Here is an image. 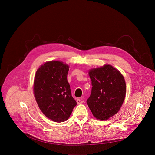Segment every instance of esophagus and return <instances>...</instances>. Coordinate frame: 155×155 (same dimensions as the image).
<instances>
[{
  "label": "esophagus",
  "mask_w": 155,
  "mask_h": 155,
  "mask_svg": "<svg viewBox=\"0 0 155 155\" xmlns=\"http://www.w3.org/2000/svg\"><path fill=\"white\" fill-rule=\"evenodd\" d=\"M77 102L78 104H82V103H83L84 102V101L83 100L82 98H80V99H78L77 100Z\"/></svg>",
  "instance_id": "esophagus-1"
}]
</instances>
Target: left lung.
<instances>
[{"label":"left lung","instance_id":"left-lung-1","mask_svg":"<svg viewBox=\"0 0 155 155\" xmlns=\"http://www.w3.org/2000/svg\"><path fill=\"white\" fill-rule=\"evenodd\" d=\"M91 96L87 101L94 117L107 120L118 112L126 96V82L119 70L109 64L89 71Z\"/></svg>","mask_w":155,"mask_h":155}]
</instances>
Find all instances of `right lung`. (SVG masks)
Wrapping results in <instances>:
<instances>
[{
	"label": "right lung",
	"instance_id": "add662e5",
	"mask_svg": "<svg viewBox=\"0 0 155 155\" xmlns=\"http://www.w3.org/2000/svg\"><path fill=\"white\" fill-rule=\"evenodd\" d=\"M68 70L67 64L51 61L41 65L35 77L34 94L40 110L58 123L67 120L77 104L67 80Z\"/></svg>",
	"mask_w": 155,
	"mask_h": 155
}]
</instances>
